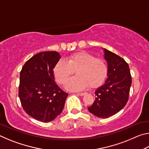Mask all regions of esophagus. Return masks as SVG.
<instances>
[{"label": "esophagus", "instance_id": "esophagus-1", "mask_svg": "<svg viewBox=\"0 0 149 149\" xmlns=\"http://www.w3.org/2000/svg\"><path fill=\"white\" fill-rule=\"evenodd\" d=\"M85 94H86V93H77V95H79L80 96H84Z\"/></svg>", "mask_w": 149, "mask_h": 149}]
</instances>
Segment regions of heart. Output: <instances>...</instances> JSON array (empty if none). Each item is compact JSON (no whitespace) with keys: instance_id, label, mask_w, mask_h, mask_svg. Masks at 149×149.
Listing matches in <instances>:
<instances>
[{"instance_id":"obj_1","label":"heart","mask_w":149,"mask_h":149,"mask_svg":"<svg viewBox=\"0 0 149 149\" xmlns=\"http://www.w3.org/2000/svg\"><path fill=\"white\" fill-rule=\"evenodd\" d=\"M75 72L77 76L67 83L68 89L77 91L87 86L93 89L99 87L106 79L108 65L102 58L88 52H79L70 56L66 60H58L53 68L55 79L60 85H64Z\"/></svg>"}]
</instances>
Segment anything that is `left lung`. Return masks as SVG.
Returning a JSON list of instances; mask_svg holds the SVG:
<instances>
[{"label": "left lung", "mask_w": 149, "mask_h": 149, "mask_svg": "<svg viewBox=\"0 0 149 149\" xmlns=\"http://www.w3.org/2000/svg\"><path fill=\"white\" fill-rule=\"evenodd\" d=\"M104 51L108 78L95 91V100L88 110L96 116L106 118L116 114L127 104L132 81L129 65L124 59L110 50Z\"/></svg>", "instance_id": "8db88e82"}]
</instances>
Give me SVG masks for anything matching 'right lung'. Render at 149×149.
Instances as JSON below:
<instances>
[{"mask_svg": "<svg viewBox=\"0 0 149 149\" xmlns=\"http://www.w3.org/2000/svg\"><path fill=\"white\" fill-rule=\"evenodd\" d=\"M56 51L42 52L25 63L20 72L18 95L23 109L40 122L54 120L68 94L58 86L53 68L60 58Z\"/></svg>", "mask_w": 149, "mask_h": 149, "instance_id": "1", "label": "right lung"}]
</instances>
